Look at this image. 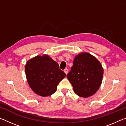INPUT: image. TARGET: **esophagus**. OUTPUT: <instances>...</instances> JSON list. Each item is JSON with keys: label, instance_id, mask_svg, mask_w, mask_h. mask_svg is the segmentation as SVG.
<instances>
[{"label": "esophagus", "instance_id": "esophagus-1", "mask_svg": "<svg viewBox=\"0 0 126 126\" xmlns=\"http://www.w3.org/2000/svg\"><path fill=\"white\" fill-rule=\"evenodd\" d=\"M64 72H65V73L66 74H67V73H68V69H67V68H65V69H64Z\"/></svg>", "mask_w": 126, "mask_h": 126}]
</instances>
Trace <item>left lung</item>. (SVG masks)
I'll use <instances>...</instances> for the list:
<instances>
[{"instance_id":"left-lung-1","label":"left lung","mask_w":126,"mask_h":126,"mask_svg":"<svg viewBox=\"0 0 126 126\" xmlns=\"http://www.w3.org/2000/svg\"><path fill=\"white\" fill-rule=\"evenodd\" d=\"M103 74L101 63L89 53H82L75 57L67 77L76 94L87 98L99 89Z\"/></svg>"}]
</instances>
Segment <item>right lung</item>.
<instances>
[{"instance_id":"obj_1","label":"right lung","mask_w":126,"mask_h":126,"mask_svg":"<svg viewBox=\"0 0 126 126\" xmlns=\"http://www.w3.org/2000/svg\"><path fill=\"white\" fill-rule=\"evenodd\" d=\"M25 74L30 87L43 97L52 95L66 74L56 62L47 55L37 56L27 62Z\"/></svg>"}]
</instances>
